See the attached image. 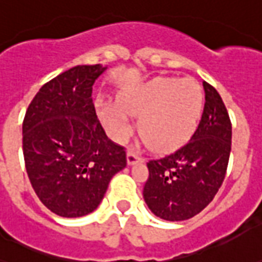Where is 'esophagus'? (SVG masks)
Listing matches in <instances>:
<instances>
[{"mask_svg":"<svg viewBox=\"0 0 262 262\" xmlns=\"http://www.w3.org/2000/svg\"><path fill=\"white\" fill-rule=\"evenodd\" d=\"M126 160H127V164H129V165H133V164H136V162L143 161V158L137 154L136 151H133L132 148H129L127 152H126Z\"/></svg>","mask_w":262,"mask_h":262,"instance_id":"obj_1","label":"esophagus"}]
</instances>
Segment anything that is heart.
<instances>
[{"label":"heart","mask_w":262,"mask_h":262,"mask_svg":"<svg viewBox=\"0 0 262 262\" xmlns=\"http://www.w3.org/2000/svg\"><path fill=\"white\" fill-rule=\"evenodd\" d=\"M204 104L200 84L190 79L157 77L127 89L121 101L98 105V116L110 136L125 141L135 129L133 116L140 118L139 129L156 151L169 152L189 140L197 129Z\"/></svg>","instance_id":"1"}]
</instances>
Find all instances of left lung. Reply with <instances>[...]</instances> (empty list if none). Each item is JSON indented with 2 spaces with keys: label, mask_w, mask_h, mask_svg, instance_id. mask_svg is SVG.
Returning a JSON list of instances; mask_svg holds the SVG:
<instances>
[{
  "label": "left lung",
  "mask_w": 262,
  "mask_h": 262,
  "mask_svg": "<svg viewBox=\"0 0 262 262\" xmlns=\"http://www.w3.org/2000/svg\"><path fill=\"white\" fill-rule=\"evenodd\" d=\"M204 111L190 141L160 160L147 162L143 197L148 208L165 221H186L210 204L225 179L232 123L220 93L207 82Z\"/></svg>",
  "instance_id": "obj_1"
}]
</instances>
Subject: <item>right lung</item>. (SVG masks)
<instances>
[{"instance_id":"add662e5","label":"right lung","mask_w":262,"mask_h":262,"mask_svg":"<svg viewBox=\"0 0 262 262\" xmlns=\"http://www.w3.org/2000/svg\"><path fill=\"white\" fill-rule=\"evenodd\" d=\"M102 65H77L38 90L23 119V157L33 189L48 210L84 216L126 166L125 148L106 137L93 104Z\"/></svg>"}]
</instances>
